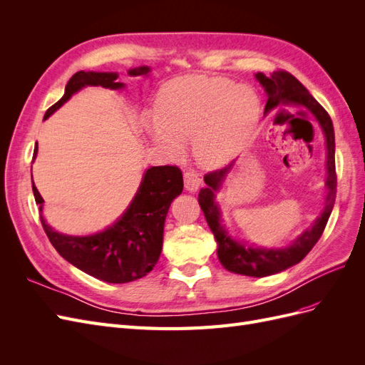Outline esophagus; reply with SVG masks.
Returning a JSON list of instances; mask_svg holds the SVG:
<instances>
[{
	"label": "esophagus",
	"mask_w": 365,
	"mask_h": 365,
	"mask_svg": "<svg viewBox=\"0 0 365 365\" xmlns=\"http://www.w3.org/2000/svg\"><path fill=\"white\" fill-rule=\"evenodd\" d=\"M200 185H201V178H200V175H197L196 172L187 170L184 173V187H185L187 192L193 193V192H196L197 189H200Z\"/></svg>",
	"instance_id": "esophagus-1"
}]
</instances>
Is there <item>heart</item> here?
<instances>
[{
	"mask_svg": "<svg viewBox=\"0 0 365 365\" xmlns=\"http://www.w3.org/2000/svg\"><path fill=\"white\" fill-rule=\"evenodd\" d=\"M155 106L157 117L146 118L152 140L173 155L192 140L193 157L205 169L233 160L260 115L257 93L220 76L175 77L161 86Z\"/></svg>",
	"mask_w": 365,
	"mask_h": 365,
	"instance_id": "obj_1",
	"label": "heart"
}]
</instances>
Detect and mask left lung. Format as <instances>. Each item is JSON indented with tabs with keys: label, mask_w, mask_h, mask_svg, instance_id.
Here are the masks:
<instances>
[{
	"label": "left lung",
	"mask_w": 365,
	"mask_h": 365,
	"mask_svg": "<svg viewBox=\"0 0 365 365\" xmlns=\"http://www.w3.org/2000/svg\"><path fill=\"white\" fill-rule=\"evenodd\" d=\"M256 79L268 96L264 114L271 113L277 106H294L306 109L309 114L314 115L318 125L322 126L326 140L327 193L324 197V207L319 216L315 219L312 227H309L300 236H297V239L292 240V244L288 247L267 248L248 245L245 240H239L228 233V230L222 224V213H220V207L216 202V193L222 187L227 175L233 169L235 161L224 169L210 172L204 176L207 185L201 189L197 201H200L207 224L217 242L219 262L230 272L248 275V277H267V275L282 272L294 267L298 262H302L323 235L329 216L332 213L336 196L335 132L332 120H330L326 109L309 94L306 88L292 74L288 71H275L267 77L263 73H257Z\"/></svg>",
	"instance_id": "8db88e82"
}]
</instances>
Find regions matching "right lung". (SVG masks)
<instances>
[{"mask_svg":"<svg viewBox=\"0 0 365 365\" xmlns=\"http://www.w3.org/2000/svg\"><path fill=\"white\" fill-rule=\"evenodd\" d=\"M150 68H130L129 76H149ZM117 73L77 71L65 86L59 102L47 109L43 120L68 102L71 96L85 86H103L109 90H123L125 83L117 82ZM38 155V143L33 160ZM182 173L175 165H153L143 173L138 190L128 208L113 225L88 236H70L59 233L43 219V200L35 182L33 195L39 207L41 224L61 256L76 268L108 283H128L145 277L155 267L161 248L164 220L169 207L182 192Z\"/></svg>","mask_w":365,"mask_h":365,"instance_id":"add662e5","label":"right lung"}]
</instances>
